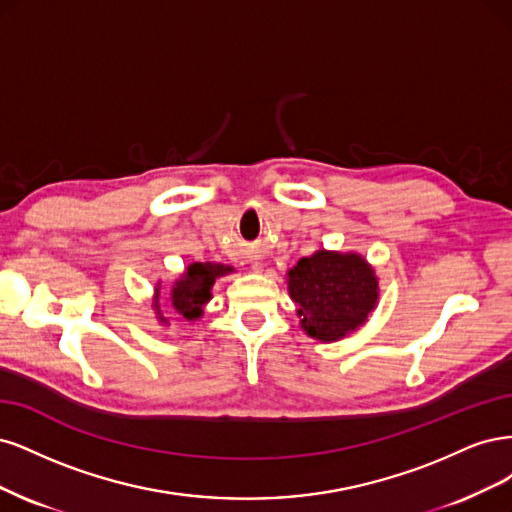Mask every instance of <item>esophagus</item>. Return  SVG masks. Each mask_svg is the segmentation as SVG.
Returning a JSON list of instances; mask_svg holds the SVG:
<instances>
[{
  "label": "esophagus",
  "instance_id": "esophagus-1",
  "mask_svg": "<svg viewBox=\"0 0 512 512\" xmlns=\"http://www.w3.org/2000/svg\"><path fill=\"white\" fill-rule=\"evenodd\" d=\"M251 268L257 270V272H261V270H263V261H261V259H253V261H251Z\"/></svg>",
  "mask_w": 512,
  "mask_h": 512
}]
</instances>
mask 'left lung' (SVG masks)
<instances>
[{"instance_id":"left-lung-1","label":"left lung","mask_w":512,"mask_h":512,"mask_svg":"<svg viewBox=\"0 0 512 512\" xmlns=\"http://www.w3.org/2000/svg\"><path fill=\"white\" fill-rule=\"evenodd\" d=\"M289 298L302 332L338 342L364 327L378 304V276L364 255L319 249L287 270Z\"/></svg>"}]
</instances>
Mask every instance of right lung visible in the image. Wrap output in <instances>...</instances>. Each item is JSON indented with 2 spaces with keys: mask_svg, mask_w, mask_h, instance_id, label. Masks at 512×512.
<instances>
[{
  "mask_svg": "<svg viewBox=\"0 0 512 512\" xmlns=\"http://www.w3.org/2000/svg\"><path fill=\"white\" fill-rule=\"evenodd\" d=\"M236 270L232 266H225V263L217 261H193L183 270L170 289V302L172 308L178 312L180 317L189 323L200 321L204 315V306L212 300V287L221 276L234 274ZM161 285L157 283L155 293H153V310H155V319L161 325H168V319L163 317L161 306Z\"/></svg>",
  "mask_w": 512,
  "mask_h": 512,
  "instance_id": "obj_1",
  "label": "right lung"
}]
</instances>
